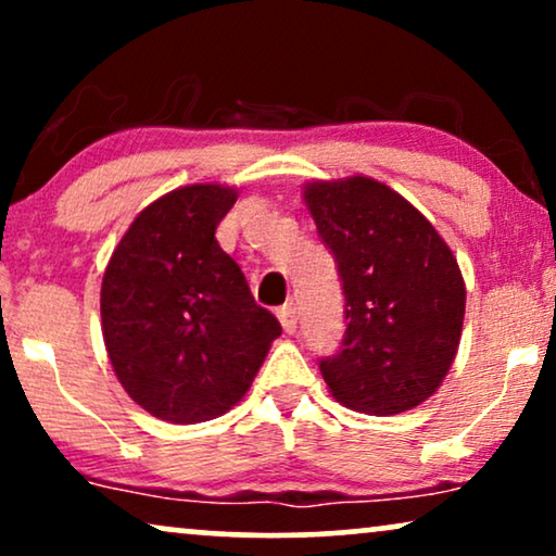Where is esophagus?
Segmentation results:
<instances>
[{
    "instance_id": "esophagus-1",
    "label": "esophagus",
    "mask_w": 556,
    "mask_h": 556,
    "mask_svg": "<svg viewBox=\"0 0 556 556\" xmlns=\"http://www.w3.org/2000/svg\"><path fill=\"white\" fill-rule=\"evenodd\" d=\"M278 321L288 333L295 331V326H299V311H295V303H286V306L278 308Z\"/></svg>"
}]
</instances>
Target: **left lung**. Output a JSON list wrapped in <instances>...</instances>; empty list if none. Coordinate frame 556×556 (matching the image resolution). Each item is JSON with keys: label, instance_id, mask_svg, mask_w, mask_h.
<instances>
[{"label": "left lung", "instance_id": "left-lung-1", "mask_svg": "<svg viewBox=\"0 0 556 556\" xmlns=\"http://www.w3.org/2000/svg\"><path fill=\"white\" fill-rule=\"evenodd\" d=\"M337 261L346 331L321 375L341 405L394 415L435 394L458 354L466 283L435 227L382 181L346 177L303 189Z\"/></svg>", "mask_w": 556, "mask_h": 556}]
</instances>
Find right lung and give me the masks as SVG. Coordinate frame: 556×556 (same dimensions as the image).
I'll use <instances>...</instances> for the list:
<instances>
[{
	"label": "right lung",
	"instance_id": "add662e5",
	"mask_svg": "<svg viewBox=\"0 0 556 556\" xmlns=\"http://www.w3.org/2000/svg\"><path fill=\"white\" fill-rule=\"evenodd\" d=\"M232 187L189 185L141 210L101 286L109 359L136 405L192 425L225 415L250 390L278 318L257 306L215 230Z\"/></svg>",
	"mask_w": 556,
	"mask_h": 556
}]
</instances>
